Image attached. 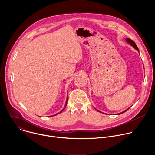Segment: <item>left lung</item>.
I'll return each instance as SVG.
<instances>
[{
    "mask_svg": "<svg viewBox=\"0 0 155 155\" xmlns=\"http://www.w3.org/2000/svg\"><path fill=\"white\" fill-rule=\"evenodd\" d=\"M126 41H127V43H130V45L131 46H132V47H134V48L136 50H137L138 51H139V49H138V47H137L136 44L135 43V42H134L133 40H131V39H130V38H126ZM129 108H128V109H129ZM128 109L126 110L125 111H124V112H121V113H120V114H118V115H120V114H123V113H124V112H126ZM97 111H98V112H99V110H97Z\"/></svg>",
    "mask_w": 155,
    "mask_h": 155,
    "instance_id": "obj_1",
    "label": "left lung"
}]
</instances>
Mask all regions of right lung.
Masks as SVG:
<instances>
[{
	"label": "right lung",
	"mask_w": 155,
	"mask_h": 155,
	"mask_svg": "<svg viewBox=\"0 0 155 155\" xmlns=\"http://www.w3.org/2000/svg\"><path fill=\"white\" fill-rule=\"evenodd\" d=\"M67 102H68V99H67V101H66V104H65V107H64V108L61 110V111L60 112H59V113H58V114H56V115H58V114H60V113H61L62 111H63V110L65 109V107H66V105H67ZM54 115H53V116H54Z\"/></svg>",
	"instance_id": "obj_1"
}]
</instances>
